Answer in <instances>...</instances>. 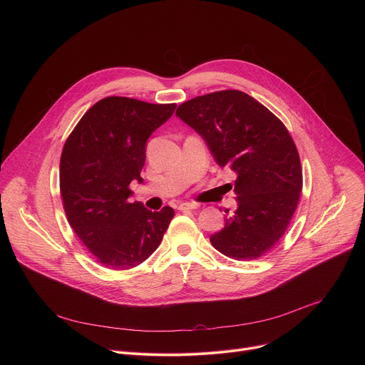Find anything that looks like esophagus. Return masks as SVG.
Instances as JSON below:
<instances>
[{
    "mask_svg": "<svg viewBox=\"0 0 365 365\" xmlns=\"http://www.w3.org/2000/svg\"><path fill=\"white\" fill-rule=\"evenodd\" d=\"M178 210H179V211H182V212L192 211V210H196V205H195V203H189V202H182V203H179Z\"/></svg>",
    "mask_w": 365,
    "mask_h": 365,
    "instance_id": "esophagus-1",
    "label": "esophagus"
}]
</instances>
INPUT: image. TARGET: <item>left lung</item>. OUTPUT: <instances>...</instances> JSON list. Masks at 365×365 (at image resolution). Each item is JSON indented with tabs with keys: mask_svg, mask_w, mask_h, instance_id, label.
<instances>
[{
	"mask_svg": "<svg viewBox=\"0 0 365 365\" xmlns=\"http://www.w3.org/2000/svg\"><path fill=\"white\" fill-rule=\"evenodd\" d=\"M176 115L205 138L221 168L237 173L238 207L211 244L234 259L266 255L284 235L303 186L287 128L263 103L235 89L189 99Z\"/></svg>",
	"mask_w": 365,
	"mask_h": 365,
	"instance_id": "left-lung-1",
	"label": "left lung"
}]
</instances>
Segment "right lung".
Segmentation results:
<instances>
[{"instance_id":"obj_1","label":"right lung","mask_w":365,"mask_h":365,"mask_svg":"<svg viewBox=\"0 0 365 365\" xmlns=\"http://www.w3.org/2000/svg\"><path fill=\"white\" fill-rule=\"evenodd\" d=\"M176 103L127 96L98 101L66 138L61 155V196L66 218L98 263L111 270L137 267L155 251L175 217L130 203V183L141 182L145 143Z\"/></svg>"}]
</instances>
